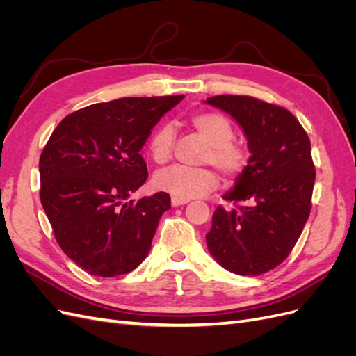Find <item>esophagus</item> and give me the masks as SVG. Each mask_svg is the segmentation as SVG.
Masks as SVG:
<instances>
[{
    "label": "esophagus",
    "mask_w": 356,
    "mask_h": 356,
    "mask_svg": "<svg viewBox=\"0 0 356 356\" xmlns=\"http://www.w3.org/2000/svg\"><path fill=\"white\" fill-rule=\"evenodd\" d=\"M188 200H186V199H179V197H175V196H172V199H170V203H172V207H179V204H186Z\"/></svg>",
    "instance_id": "esophagus-1"
}]
</instances>
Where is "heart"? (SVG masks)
Instances as JSON below:
<instances>
[{
	"instance_id": "1",
	"label": "heart",
	"mask_w": 356,
	"mask_h": 356,
	"mask_svg": "<svg viewBox=\"0 0 356 356\" xmlns=\"http://www.w3.org/2000/svg\"><path fill=\"white\" fill-rule=\"evenodd\" d=\"M190 124L209 145L203 156V163L217 168L227 181L238 179L250 163V152L245 145L233 141L234 127L229 118L215 111H200L190 115ZM174 145V127L169 124H160L149 136V157L157 165H165L172 159ZM154 184L161 191L187 200L213 191L220 186V179L209 168H187L175 165L157 172Z\"/></svg>"
}]
</instances>
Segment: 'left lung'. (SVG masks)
I'll use <instances>...</instances> for the list:
<instances>
[{
    "label": "left lung",
    "instance_id": "obj_1",
    "mask_svg": "<svg viewBox=\"0 0 356 356\" xmlns=\"http://www.w3.org/2000/svg\"><path fill=\"white\" fill-rule=\"evenodd\" d=\"M207 104L229 113L248 138L250 163L212 215L207 245L222 267L258 276L293 251L312 208L315 165L310 139L284 106L245 95H218ZM245 201V205H239Z\"/></svg>",
    "mask_w": 356,
    "mask_h": 356
}]
</instances>
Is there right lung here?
<instances>
[{"mask_svg":"<svg viewBox=\"0 0 356 356\" xmlns=\"http://www.w3.org/2000/svg\"><path fill=\"white\" fill-rule=\"evenodd\" d=\"M184 95L120 98L68 114L40 156V199L62 251L86 272L113 277L144 261L168 193L129 200L147 177L139 154Z\"/></svg>","mask_w":356,"mask_h":356,"instance_id":"obj_1","label":"right lung"}]
</instances>
